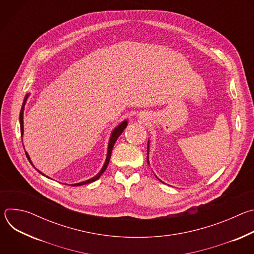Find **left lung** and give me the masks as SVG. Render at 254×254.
Returning a JSON list of instances; mask_svg holds the SVG:
<instances>
[{"label": "left lung", "instance_id": "left-lung-1", "mask_svg": "<svg viewBox=\"0 0 254 254\" xmlns=\"http://www.w3.org/2000/svg\"><path fill=\"white\" fill-rule=\"evenodd\" d=\"M149 144H150V141H148V157H147V162H148V164L150 165V162H149ZM161 181V180H160ZM162 182V181H161ZM164 183V182H163Z\"/></svg>", "mask_w": 254, "mask_h": 254}]
</instances>
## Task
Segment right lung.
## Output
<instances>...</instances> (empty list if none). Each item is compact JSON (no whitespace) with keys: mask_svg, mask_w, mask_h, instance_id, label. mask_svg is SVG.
Here are the masks:
<instances>
[{"mask_svg":"<svg viewBox=\"0 0 254 254\" xmlns=\"http://www.w3.org/2000/svg\"><path fill=\"white\" fill-rule=\"evenodd\" d=\"M29 94L30 93H28V94H26V96H25V98H24V101H23V105H22V108H21V112H20V127H21V135L23 136V134H24V122H23V114H24V107H25V104H26V101H27V98L29 97ZM127 121L126 120V121H124L123 123H121L117 127H115L114 128V130L112 131V134H111V137H110V141H108V148H107V155H106V159H105V162H104V165H103V167L101 168V170L99 171V173H97V175H95L93 178H91V179H88V180H86V181H83V182H80V183H76V184H72L71 186H81V185H85V184H88V183H92V182H94V181H96L97 179H99V177L103 174V172L106 170V168H107V165H108V163H110V160H111V156H112V152H113V148H114V146H115V143H116V141H117V139L119 138V136L122 134V132L124 131V129L127 127ZM26 153V156H27V159L29 160V162L31 163V165L34 167V165L32 164V162H31V159H30V157H29V155H28V153L27 152H25ZM35 168V167H34ZM36 169V168H35ZM37 170V169H36ZM40 174H42L43 176H45L43 173H41L39 170H37ZM47 178H49V177H47Z\"/></svg>","mask_w":254,"mask_h":254,"instance_id":"add662e5","label":"right lung"}]
</instances>
